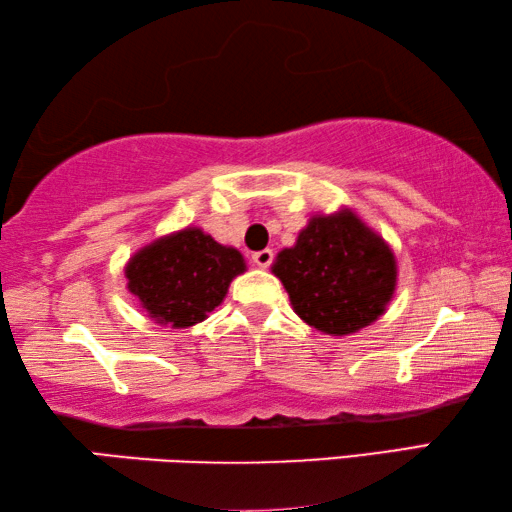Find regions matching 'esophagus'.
Masks as SVG:
<instances>
[{
  "instance_id": "1",
  "label": "esophagus",
  "mask_w": 512,
  "mask_h": 512,
  "mask_svg": "<svg viewBox=\"0 0 512 512\" xmlns=\"http://www.w3.org/2000/svg\"><path fill=\"white\" fill-rule=\"evenodd\" d=\"M272 258H274L272 249H261V251H256L254 256H251V261H254V265H258V267H270Z\"/></svg>"
}]
</instances>
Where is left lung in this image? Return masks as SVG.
Returning <instances> with one entry per match:
<instances>
[{
	"label": "left lung",
	"instance_id": "obj_1",
	"mask_svg": "<svg viewBox=\"0 0 512 512\" xmlns=\"http://www.w3.org/2000/svg\"><path fill=\"white\" fill-rule=\"evenodd\" d=\"M272 272L301 320L329 335L379 320L397 288L395 254L351 208L313 215L295 245L276 254Z\"/></svg>",
	"mask_w": 512,
	"mask_h": 512
}]
</instances>
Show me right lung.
<instances>
[{
    "instance_id": "1",
    "label": "right lung",
    "mask_w": 512,
    "mask_h": 512,
    "mask_svg": "<svg viewBox=\"0 0 512 512\" xmlns=\"http://www.w3.org/2000/svg\"><path fill=\"white\" fill-rule=\"evenodd\" d=\"M245 270L238 249L220 245L199 226H188L138 249L124 276L149 317L172 329H188L222 304L231 281Z\"/></svg>"
}]
</instances>
